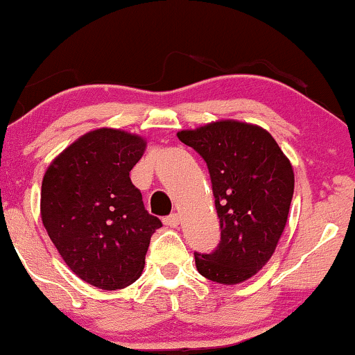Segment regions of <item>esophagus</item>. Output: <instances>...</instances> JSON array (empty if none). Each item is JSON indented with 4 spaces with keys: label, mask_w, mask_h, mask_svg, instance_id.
Instances as JSON below:
<instances>
[{
    "label": "esophagus",
    "mask_w": 355,
    "mask_h": 355,
    "mask_svg": "<svg viewBox=\"0 0 355 355\" xmlns=\"http://www.w3.org/2000/svg\"><path fill=\"white\" fill-rule=\"evenodd\" d=\"M163 222L166 227H178L179 225V214H169L168 217H164Z\"/></svg>",
    "instance_id": "1"
}]
</instances>
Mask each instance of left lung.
Listing matches in <instances>:
<instances>
[{"instance_id":"8db88e82","label":"left lung","mask_w":355,"mask_h":355,"mask_svg":"<svg viewBox=\"0 0 355 355\" xmlns=\"http://www.w3.org/2000/svg\"><path fill=\"white\" fill-rule=\"evenodd\" d=\"M178 138L207 163L220 242L212 253L196 252L202 277L220 284L252 278L273 255L295 191L291 163L268 131L235 120L182 130Z\"/></svg>"}]
</instances>
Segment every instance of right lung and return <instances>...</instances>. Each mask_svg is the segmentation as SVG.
I'll return each mask as SVG.
<instances>
[{"instance_id": "obj_1", "label": "right lung", "mask_w": 355, "mask_h": 355, "mask_svg": "<svg viewBox=\"0 0 355 355\" xmlns=\"http://www.w3.org/2000/svg\"><path fill=\"white\" fill-rule=\"evenodd\" d=\"M144 148L138 135L98 128L65 148L44 174L42 224L69 268L100 290L137 282L151 235L163 227L130 179Z\"/></svg>"}]
</instances>
